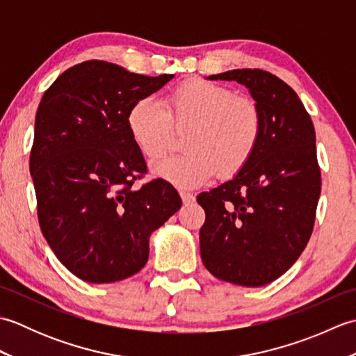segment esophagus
Returning a JSON list of instances; mask_svg holds the SVG:
<instances>
[{"label":"esophagus","mask_w":356,"mask_h":356,"mask_svg":"<svg viewBox=\"0 0 356 356\" xmlns=\"http://www.w3.org/2000/svg\"><path fill=\"white\" fill-rule=\"evenodd\" d=\"M180 199H182V202L185 203V205H190V203L194 202L195 195L190 191H180Z\"/></svg>","instance_id":"34e87169"}]
</instances>
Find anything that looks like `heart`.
<instances>
[{"instance_id": "obj_1", "label": "heart", "mask_w": 356, "mask_h": 356, "mask_svg": "<svg viewBox=\"0 0 356 356\" xmlns=\"http://www.w3.org/2000/svg\"><path fill=\"white\" fill-rule=\"evenodd\" d=\"M166 111L154 97H140L127 115L128 131L140 153L157 159L170 149L172 124L191 127L186 153L151 165L156 177L179 188L205 185L218 172L229 177L251 161L263 133L259 104L205 79H188L166 97Z\"/></svg>"}]
</instances>
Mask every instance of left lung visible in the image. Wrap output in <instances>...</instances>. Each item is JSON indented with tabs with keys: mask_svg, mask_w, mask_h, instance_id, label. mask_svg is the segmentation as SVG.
<instances>
[{
	"mask_svg": "<svg viewBox=\"0 0 356 356\" xmlns=\"http://www.w3.org/2000/svg\"><path fill=\"white\" fill-rule=\"evenodd\" d=\"M208 79L245 86L260 107L263 133L243 170L197 195L207 214L202 261L223 282L264 286L297 261L311 238L321 191L315 128L298 95L269 72L237 69Z\"/></svg>",
	"mask_w": 356,
	"mask_h": 356,
	"instance_id": "1",
	"label": "left lung"
}]
</instances>
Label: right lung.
I'll return each mask as SVG.
<instances>
[{"label": "right lung", "instance_id": "right-lung-1", "mask_svg": "<svg viewBox=\"0 0 356 356\" xmlns=\"http://www.w3.org/2000/svg\"><path fill=\"white\" fill-rule=\"evenodd\" d=\"M172 78L95 59L65 70L40 102L30 153L38 220L58 260L84 282L139 272L149 236L182 207L165 180L133 188L147 163L127 125L131 105Z\"/></svg>", "mask_w": 356, "mask_h": 356}]
</instances>
